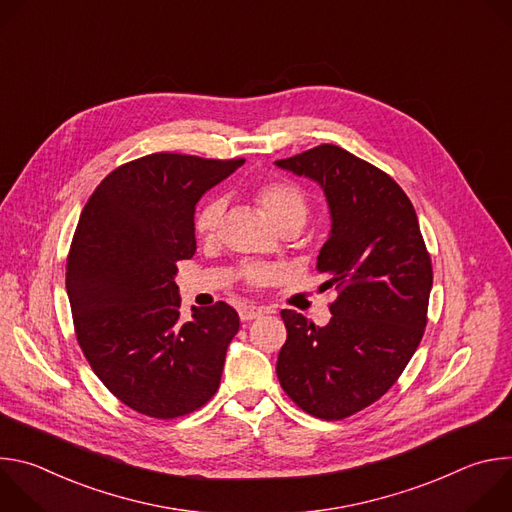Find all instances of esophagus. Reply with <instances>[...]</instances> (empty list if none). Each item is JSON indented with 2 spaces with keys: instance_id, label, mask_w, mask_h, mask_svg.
Instances as JSON below:
<instances>
[{
  "instance_id": "esophagus-1",
  "label": "esophagus",
  "mask_w": 512,
  "mask_h": 512,
  "mask_svg": "<svg viewBox=\"0 0 512 512\" xmlns=\"http://www.w3.org/2000/svg\"><path fill=\"white\" fill-rule=\"evenodd\" d=\"M263 312H265V310H263V308H257V306H241V308H239V318H241L243 322H249V320L259 318Z\"/></svg>"
}]
</instances>
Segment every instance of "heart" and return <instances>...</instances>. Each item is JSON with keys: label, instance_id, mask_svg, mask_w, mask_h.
Masks as SVG:
<instances>
[{"label": "heart", "instance_id": "heart-1", "mask_svg": "<svg viewBox=\"0 0 512 512\" xmlns=\"http://www.w3.org/2000/svg\"><path fill=\"white\" fill-rule=\"evenodd\" d=\"M253 196L261 210L267 214L269 221L277 227H302L308 214V196L306 192L287 178H271L261 182L255 190ZM225 214V200L212 196L208 198L196 212L194 218V231L200 239H212L221 227ZM243 279L253 285H267L275 279V269L267 265H249L243 269Z\"/></svg>", "mask_w": 512, "mask_h": 512}]
</instances>
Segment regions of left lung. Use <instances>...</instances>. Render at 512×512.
Returning a JSON list of instances; mask_svg holds the SVG:
<instances>
[{
    "label": "left lung",
    "instance_id": "8db88e82",
    "mask_svg": "<svg viewBox=\"0 0 512 512\" xmlns=\"http://www.w3.org/2000/svg\"><path fill=\"white\" fill-rule=\"evenodd\" d=\"M275 166L306 176L326 194L332 229L316 269L338 291L332 318L316 326L281 310L287 340L277 379L298 407L344 419L381 399L417 350L433 283L417 214L383 170L322 143Z\"/></svg>",
    "mask_w": 512,
    "mask_h": 512
}]
</instances>
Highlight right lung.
I'll return each mask as SVG.
<instances>
[{"label":"right lung","mask_w":512,"mask_h":512,"mask_svg":"<svg viewBox=\"0 0 512 512\" xmlns=\"http://www.w3.org/2000/svg\"><path fill=\"white\" fill-rule=\"evenodd\" d=\"M243 162L145 156L113 170L81 212L66 259L77 340L101 383L137 413L182 417L221 385L239 314L216 302L182 322L174 277L196 253V202Z\"/></svg>","instance_id":"1"}]
</instances>
